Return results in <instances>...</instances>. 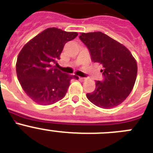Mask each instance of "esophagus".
<instances>
[{
    "mask_svg": "<svg viewBox=\"0 0 153 153\" xmlns=\"http://www.w3.org/2000/svg\"><path fill=\"white\" fill-rule=\"evenodd\" d=\"M79 80H80V81H84V80H85V78H84V77H80V76H79Z\"/></svg>",
    "mask_w": 153,
    "mask_h": 153,
    "instance_id": "esophagus-1",
    "label": "esophagus"
}]
</instances>
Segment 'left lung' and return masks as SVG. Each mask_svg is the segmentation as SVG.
<instances>
[{
	"mask_svg": "<svg viewBox=\"0 0 153 153\" xmlns=\"http://www.w3.org/2000/svg\"><path fill=\"white\" fill-rule=\"evenodd\" d=\"M79 39L88 48L92 61L101 63L103 79L96 81V89L86 97L94 105L110 109L120 105L132 91L137 63L123 44L102 32L82 33Z\"/></svg>",
	"mask_w": 153,
	"mask_h": 153,
	"instance_id": "8db88e82",
	"label": "left lung"
}]
</instances>
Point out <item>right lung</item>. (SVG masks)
<instances>
[{
  "label": "right lung",
  "instance_id": "right-lung-1",
  "mask_svg": "<svg viewBox=\"0 0 153 153\" xmlns=\"http://www.w3.org/2000/svg\"><path fill=\"white\" fill-rule=\"evenodd\" d=\"M77 35L76 32L47 28L25 44L19 53L17 78L27 95L36 103L47 106L60 100L67 93L70 79H79L51 66L60 59L65 44Z\"/></svg>",
  "mask_w": 153,
  "mask_h": 153
}]
</instances>
